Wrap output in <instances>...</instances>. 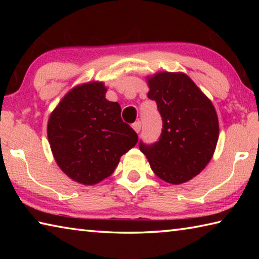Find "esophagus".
Segmentation results:
<instances>
[{"label":"esophagus","instance_id":"obj_1","mask_svg":"<svg viewBox=\"0 0 259 259\" xmlns=\"http://www.w3.org/2000/svg\"><path fill=\"white\" fill-rule=\"evenodd\" d=\"M133 128H134V130L136 131V133H139L140 130H142V122L140 121H137V122H135V123L133 124Z\"/></svg>","mask_w":259,"mask_h":259}]
</instances>
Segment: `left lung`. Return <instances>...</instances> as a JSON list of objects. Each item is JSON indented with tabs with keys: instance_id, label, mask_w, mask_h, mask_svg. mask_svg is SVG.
Returning a JSON list of instances; mask_svg holds the SVG:
<instances>
[{
	"instance_id": "1",
	"label": "left lung",
	"mask_w": 259,
	"mask_h": 259,
	"mask_svg": "<svg viewBox=\"0 0 259 259\" xmlns=\"http://www.w3.org/2000/svg\"><path fill=\"white\" fill-rule=\"evenodd\" d=\"M147 97L162 117L159 142L139 143L157 177L183 184L199 175L216 150L219 124L210 99L184 73L160 72L147 77Z\"/></svg>"
}]
</instances>
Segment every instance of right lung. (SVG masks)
<instances>
[{
  "mask_svg": "<svg viewBox=\"0 0 259 259\" xmlns=\"http://www.w3.org/2000/svg\"><path fill=\"white\" fill-rule=\"evenodd\" d=\"M103 82L74 87L57 105L48 121V139L59 168L83 185L111 176L120 157L138 142L121 119L119 103L105 98Z\"/></svg>",
  "mask_w": 259,
  "mask_h": 259,
  "instance_id": "right-lung-1",
  "label": "right lung"
}]
</instances>
